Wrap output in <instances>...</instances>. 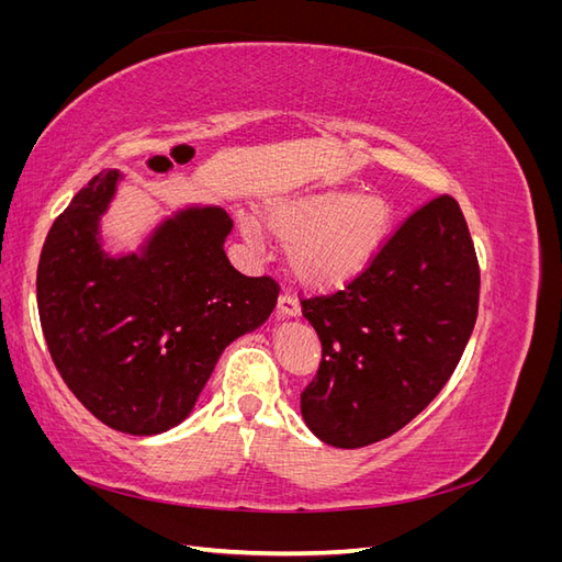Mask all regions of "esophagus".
Returning a JSON list of instances; mask_svg holds the SVG:
<instances>
[{
  "mask_svg": "<svg viewBox=\"0 0 562 562\" xmlns=\"http://www.w3.org/2000/svg\"><path fill=\"white\" fill-rule=\"evenodd\" d=\"M277 316H288V318H295L300 316V302L295 295L291 293H281L279 295V304H277Z\"/></svg>",
  "mask_w": 562,
  "mask_h": 562,
  "instance_id": "esophagus-1",
  "label": "esophagus"
}]
</instances>
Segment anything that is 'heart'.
<instances>
[{"label": "heart", "mask_w": 562, "mask_h": 562, "mask_svg": "<svg viewBox=\"0 0 562 562\" xmlns=\"http://www.w3.org/2000/svg\"><path fill=\"white\" fill-rule=\"evenodd\" d=\"M260 220L271 236L288 244L293 279L310 291L330 293L375 262L394 227V206L378 192L323 184L267 199ZM262 227L252 217L239 220L248 246H260Z\"/></svg>", "instance_id": "1"}]
</instances>
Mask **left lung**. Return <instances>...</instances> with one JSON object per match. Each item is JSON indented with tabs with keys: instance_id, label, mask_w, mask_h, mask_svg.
Returning a JSON list of instances; mask_svg holds the SVG:
<instances>
[{
	"instance_id": "8db88e82",
	"label": "left lung",
	"mask_w": 562,
	"mask_h": 562,
	"mask_svg": "<svg viewBox=\"0 0 562 562\" xmlns=\"http://www.w3.org/2000/svg\"><path fill=\"white\" fill-rule=\"evenodd\" d=\"M481 271L462 209L415 211L345 291L302 300L323 361L300 411L323 443L363 448L396 434L446 386L479 316Z\"/></svg>"
}]
</instances>
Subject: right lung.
Wrapping results in <instances>:
<instances>
[{
    "mask_svg": "<svg viewBox=\"0 0 562 562\" xmlns=\"http://www.w3.org/2000/svg\"><path fill=\"white\" fill-rule=\"evenodd\" d=\"M119 171L98 173L50 227L37 267L46 347L72 394L108 427L155 436L194 411L220 353L260 328L279 285L227 260L232 220L190 203L138 250L103 246Z\"/></svg>",
    "mask_w": 562,
    "mask_h": 562,
    "instance_id": "right-lung-1",
    "label": "right lung"
}]
</instances>
